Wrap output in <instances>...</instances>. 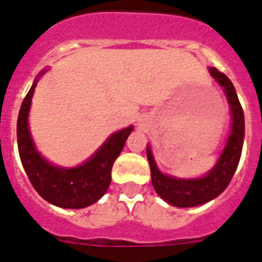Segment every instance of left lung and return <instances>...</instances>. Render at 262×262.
<instances>
[{
	"instance_id": "obj_1",
	"label": "left lung",
	"mask_w": 262,
	"mask_h": 262,
	"mask_svg": "<svg viewBox=\"0 0 262 262\" xmlns=\"http://www.w3.org/2000/svg\"><path fill=\"white\" fill-rule=\"evenodd\" d=\"M209 73L219 82L220 86L224 89L232 115L231 135L214 167L201 179H177V177L166 176L158 169L151 148L147 147V158L151 169L154 189L163 201H166L173 206H199L219 196L232 180L242 155L243 139H245V115L235 88L229 81V78L225 74L220 73L215 67H210Z\"/></svg>"
}]
</instances>
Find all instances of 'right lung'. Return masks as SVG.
<instances>
[{
	"label": "right lung",
	"mask_w": 262,
	"mask_h": 262,
	"mask_svg": "<svg viewBox=\"0 0 262 262\" xmlns=\"http://www.w3.org/2000/svg\"><path fill=\"white\" fill-rule=\"evenodd\" d=\"M37 81L35 79L26 95L17 117V148L21 165L34 189L49 203L64 209L91 206L107 192L111 183L113 165L122 151L133 126L110 136L95 155L81 166L71 169L55 166L38 152L29 130V111Z\"/></svg>",
	"instance_id": "1"
}]
</instances>
